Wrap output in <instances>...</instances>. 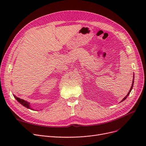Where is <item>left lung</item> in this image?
Returning <instances> with one entry per match:
<instances>
[{"label": "left lung", "instance_id": "obj_1", "mask_svg": "<svg viewBox=\"0 0 146 146\" xmlns=\"http://www.w3.org/2000/svg\"><path fill=\"white\" fill-rule=\"evenodd\" d=\"M134 76H133V83H132V85H131V88H130V89H129V92H128V94H127V95L123 98V99H122V100L120 102H122V101H124V100H125V99H127V98L128 96V95H129V94H130V92H131V90H132V89H133V85H134Z\"/></svg>", "mask_w": 146, "mask_h": 146}]
</instances>
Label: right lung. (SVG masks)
<instances>
[{
	"label": "right lung",
	"mask_w": 146,
	"mask_h": 146,
	"mask_svg": "<svg viewBox=\"0 0 146 146\" xmlns=\"http://www.w3.org/2000/svg\"><path fill=\"white\" fill-rule=\"evenodd\" d=\"M13 96H14V98H15V99H17V101H18V102H19L22 105H23L24 106L26 107V108H28V109L34 110V109H33V108H31V106L30 103H29L28 102H27V101L24 100V99H21V98H19L17 97L15 95H13Z\"/></svg>",
	"instance_id": "obj_1"
}]
</instances>
